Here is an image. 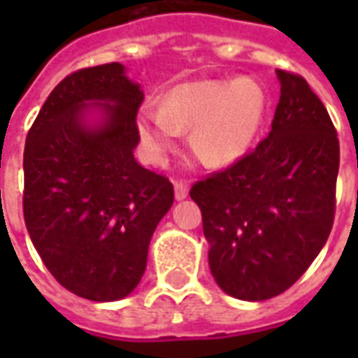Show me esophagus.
<instances>
[{"mask_svg":"<svg viewBox=\"0 0 358 358\" xmlns=\"http://www.w3.org/2000/svg\"><path fill=\"white\" fill-rule=\"evenodd\" d=\"M187 192H189V186H187L186 182H182V180L174 182V195H176V199H186Z\"/></svg>","mask_w":358,"mask_h":358,"instance_id":"obj_1","label":"esophagus"}]
</instances>
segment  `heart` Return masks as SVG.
<instances>
[{
    "label": "heart",
    "mask_w": 358,
    "mask_h": 358,
    "mask_svg": "<svg viewBox=\"0 0 358 358\" xmlns=\"http://www.w3.org/2000/svg\"><path fill=\"white\" fill-rule=\"evenodd\" d=\"M268 109L263 86L251 78L189 82L174 88L161 107L141 110L138 134L149 163L163 164L182 130L209 166L236 163L253 145Z\"/></svg>",
    "instance_id": "heart-1"
}]
</instances>
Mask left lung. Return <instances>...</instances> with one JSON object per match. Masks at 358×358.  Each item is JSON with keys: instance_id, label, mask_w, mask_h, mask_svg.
Masks as SVG:
<instances>
[{"instance_id": "left-lung-1", "label": "left lung", "mask_w": 358, "mask_h": 358, "mask_svg": "<svg viewBox=\"0 0 358 358\" xmlns=\"http://www.w3.org/2000/svg\"><path fill=\"white\" fill-rule=\"evenodd\" d=\"M276 73L282 88L268 136L189 189L210 272L243 301L289 289L324 248L336 215L338 132L303 76Z\"/></svg>"}]
</instances>
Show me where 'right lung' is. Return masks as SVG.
Returning a JSON list of instances; mask_svg holds the SVG:
<instances>
[{
	"instance_id": "1",
	"label": "right lung",
	"mask_w": 358,
	"mask_h": 358,
	"mask_svg": "<svg viewBox=\"0 0 358 358\" xmlns=\"http://www.w3.org/2000/svg\"><path fill=\"white\" fill-rule=\"evenodd\" d=\"M141 101L120 63L80 69L53 88L27 134V230L53 278L84 299H122L140 284L174 201L171 180L134 159ZM90 106L103 110L97 129L83 124Z\"/></svg>"
}]
</instances>
